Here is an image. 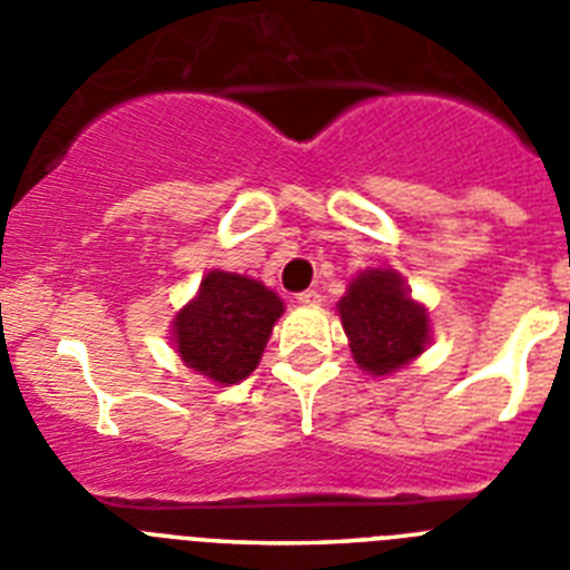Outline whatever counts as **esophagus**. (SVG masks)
Instances as JSON below:
<instances>
[{"label":"esophagus","instance_id":"1","mask_svg":"<svg viewBox=\"0 0 570 570\" xmlns=\"http://www.w3.org/2000/svg\"><path fill=\"white\" fill-rule=\"evenodd\" d=\"M296 302L305 305V308H316V305L322 302V294L320 291H302V294H296Z\"/></svg>","mask_w":570,"mask_h":570}]
</instances>
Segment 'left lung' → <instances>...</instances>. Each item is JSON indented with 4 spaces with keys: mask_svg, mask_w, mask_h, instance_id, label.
I'll use <instances>...</instances> for the list:
<instances>
[{
    "mask_svg": "<svg viewBox=\"0 0 570 570\" xmlns=\"http://www.w3.org/2000/svg\"><path fill=\"white\" fill-rule=\"evenodd\" d=\"M354 362L371 376H391L431 345V316L394 268H365L336 302Z\"/></svg>",
    "mask_w": 570,
    "mask_h": 570,
    "instance_id": "obj_1",
    "label": "left lung"
}]
</instances>
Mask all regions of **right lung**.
I'll list each match as a JSON object with an SVG mask.
<instances>
[{
    "label": "right lung",
    "instance_id": "obj_1",
    "mask_svg": "<svg viewBox=\"0 0 570 570\" xmlns=\"http://www.w3.org/2000/svg\"><path fill=\"white\" fill-rule=\"evenodd\" d=\"M285 302L234 271H208L194 299L176 311L170 345L179 360L216 385L248 380L262 360Z\"/></svg>",
    "mask_w": 570,
    "mask_h": 570
}]
</instances>
